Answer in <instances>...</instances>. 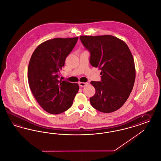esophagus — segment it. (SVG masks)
<instances>
[{
  "instance_id": "esophagus-1",
  "label": "esophagus",
  "mask_w": 161,
  "mask_h": 161,
  "mask_svg": "<svg viewBox=\"0 0 161 161\" xmlns=\"http://www.w3.org/2000/svg\"><path fill=\"white\" fill-rule=\"evenodd\" d=\"M79 86H81V87H84V86L88 85V82H79Z\"/></svg>"
}]
</instances>
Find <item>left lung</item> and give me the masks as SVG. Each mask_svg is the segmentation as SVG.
I'll use <instances>...</instances> for the list:
<instances>
[{"mask_svg":"<svg viewBox=\"0 0 161 161\" xmlns=\"http://www.w3.org/2000/svg\"><path fill=\"white\" fill-rule=\"evenodd\" d=\"M83 47L90 53L89 63L101 70V81H91L95 95L91 104L103 113L122 107L132 90L136 79L134 61L123 41L110 35L80 36Z\"/></svg>","mask_w":161,"mask_h":161,"instance_id":"left-lung-1","label":"left lung"}]
</instances>
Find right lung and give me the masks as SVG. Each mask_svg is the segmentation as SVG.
I'll list each match as a JSON object with an SVG mask.
<instances>
[{
	"label": "right lung",
	"mask_w": 161,
	"mask_h": 161,
	"mask_svg": "<svg viewBox=\"0 0 161 161\" xmlns=\"http://www.w3.org/2000/svg\"><path fill=\"white\" fill-rule=\"evenodd\" d=\"M73 38H54L39 45L28 67L30 89L39 105L48 113L60 114L72 106L79 89L78 83L59 80L66 57L78 41Z\"/></svg>",
	"instance_id": "right-lung-1"
}]
</instances>
